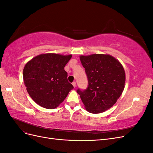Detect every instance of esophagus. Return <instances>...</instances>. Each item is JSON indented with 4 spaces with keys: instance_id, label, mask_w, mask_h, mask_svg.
<instances>
[{
    "instance_id": "34e87169",
    "label": "esophagus",
    "mask_w": 153,
    "mask_h": 153,
    "mask_svg": "<svg viewBox=\"0 0 153 153\" xmlns=\"http://www.w3.org/2000/svg\"><path fill=\"white\" fill-rule=\"evenodd\" d=\"M72 84H73V87H76V82H73V83H72Z\"/></svg>"
}]
</instances>
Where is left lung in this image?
Instances as JSON below:
<instances>
[{
    "label": "left lung",
    "mask_w": 153,
    "mask_h": 153,
    "mask_svg": "<svg viewBox=\"0 0 153 153\" xmlns=\"http://www.w3.org/2000/svg\"><path fill=\"white\" fill-rule=\"evenodd\" d=\"M87 74V89L77 93L88 112L100 114L117 102L125 87L126 75L121 63L108 54L80 55Z\"/></svg>",
    "instance_id": "8db88e82"
}]
</instances>
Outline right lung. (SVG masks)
<instances>
[{"label": "right lung", "instance_id": "right-lung-1", "mask_svg": "<svg viewBox=\"0 0 153 153\" xmlns=\"http://www.w3.org/2000/svg\"><path fill=\"white\" fill-rule=\"evenodd\" d=\"M72 55L42 53L27 62L23 71L24 82L35 102L54 109L63 102L73 86L68 80L64 67Z\"/></svg>", "mask_w": 153, "mask_h": 153}]
</instances>
